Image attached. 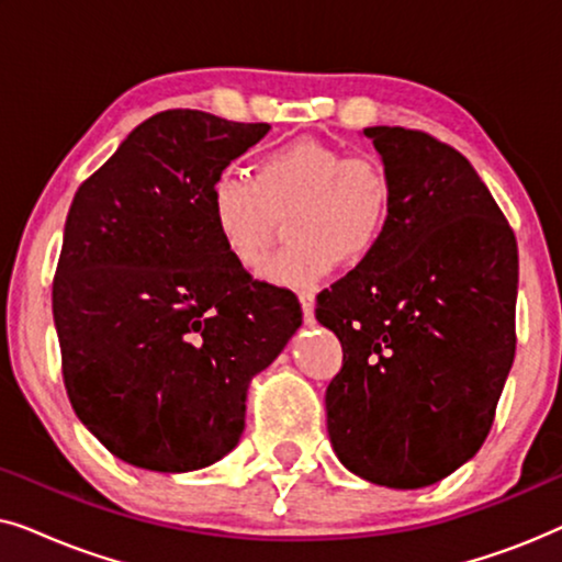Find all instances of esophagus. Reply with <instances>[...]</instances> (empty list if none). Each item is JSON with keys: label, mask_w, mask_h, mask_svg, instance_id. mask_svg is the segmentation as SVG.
<instances>
[{"label": "esophagus", "mask_w": 562, "mask_h": 562, "mask_svg": "<svg viewBox=\"0 0 562 562\" xmlns=\"http://www.w3.org/2000/svg\"><path fill=\"white\" fill-rule=\"evenodd\" d=\"M299 302H302L304 322L306 325H312L314 322V294H310V291H302V294H299Z\"/></svg>", "instance_id": "1"}]
</instances>
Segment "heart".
Segmentation results:
<instances>
[{
	"mask_svg": "<svg viewBox=\"0 0 562 562\" xmlns=\"http://www.w3.org/2000/svg\"><path fill=\"white\" fill-rule=\"evenodd\" d=\"M396 210V181L375 156H350L304 137L258 158L252 179L225 168L210 183V214L222 250L243 271L263 268L279 220L291 245L266 268L279 286H314L337 266L381 248Z\"/></svg>",
	"mask_w": 562,
	"mask_h": 562,
	"instance_id": "1",
	"label": "heart"
}]
</instances>
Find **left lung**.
I'll list each match as a JSON object with an SVG mask.
<instances>
[{
    "label": "left lung",
    "mask_w": 562,
    "mask_h": 562,
    "mask_svg": "<svg viewBox=\"0 0 562 562\" xmlns=\"http://www.w3.org/2000/svg\"><path fill=\"white\" fill-rule=\"evenodd\" d=\"M396 181L371 258L317 296L342 345L327 432L340 463L389 488H422L481 450L512 371L517 237L486 183L448 143L366 127Z\"/></svg>",
    "instance_id": "left-lung-1"
}]
</instances>
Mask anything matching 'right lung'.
<instances>
[{
  "label": "right lung",
  "instance_id": "1",
  "mask_svg": "<svg viewBox=\"0 0 562 562\" xmlns=\"http://www.w3.org/2000/svg\"><path fill=\"white\" fill-rule=\"evenodd\" d=\"M268 130L158 112L76 191L53 279L64 383L130 465L187 473L225 458L250 379L302 325L289 289L227 258L210 214L214 176Z\"/></svg>",
  "mask_w": 562,
  "mask_h": 562
}]
</instances>
